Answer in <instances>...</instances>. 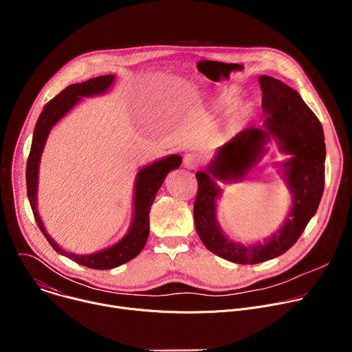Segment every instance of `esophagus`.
<instances>
[{
    "instance_id": "1",
    "label": "esophagus",
    "mask_w": 352,
    "mask_h": 352,
    "mask_svg": "<svg viewBox=\"0 0 352 352\" xmlns=\"http://www.w3.org/2000/svg\"><path fill=\"white\" fill-rule=\"evenodd\" d=\"M184 166L186 168H189V170H193V168H196L199 166V159L196 156H193V155H186L185 159H184Z\"/></svg>"
}]
</instances>
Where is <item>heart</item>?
I'll use <instances>...</instances> for the list:
<instances>
[{"label": "heart", "mask_w": 352, "mask_h": 352, "mask_svg": "<svg viewBox=\"0 0 352 352\" xmlns=\"http://www.w3.org/2000/svg\"><path fill=\"white\" fill-rule=\"evenodd\" d=\"M236 100H238V96H236L235 91L226 93V94L221 97V100H220V106H221L223 109H230V107H232V106L236 103Z\"/></svg>", "instance_id": "1"}]
</instances>
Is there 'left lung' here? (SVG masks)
Returning <instances> with one entry per match:
<instances>
[{"label":"left lung","instance_id":"left-lung-1","mask_svg":"<svg viewBox=\"0 0 352 352\" xmlns=\"http://www.w3.org/2000/svg\"><path fill=\"white\" fill-rule=\"evenodd\" d=\"M265 126H249L228 140L205 171L196 174L197 193L193 205L195 228L214 255L239 265H256L283 255L298 241L316 213L324 189L326 146L323 128L315 113L292 87L262 75ZM276 137L293 157L285 164L286 180L293 195V209L283 227L265 244L243 247L227 240L215 221L214 179L236 180L264 153V144Z\"/></svg>","mask_w":352,"mask_h":352}]
</instances>
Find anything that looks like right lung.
I'll return each instance as SVG.
<instances>
[{
  "mask_svg": "<svg viewBox=\"0 0 352 352\" xmlns=\"http://www.w3.org/2000/svg\"><path fill=\"white\" fill-rule=\"evenodd\" d=\"M114 82L113 75H103L91 78L82 83H75L68 87H65L63 91H60L54 98L44 106V110L41 111L36 126L33 132V140L30 153L28 157L26 164V188H28V197L30 202V208L34 216V220L44 234L45 239L50 242L58 254L69 258L71 261L90 267L96 270H109L114 269L117 266H121L135 256L140 254L143 249L147 236H148V213L150 208L153 205V200L156 197V193L162 184L164 182L166 175L181 166V156L173 155L166 159H162L153 164H150L144 168H142L138 173L136 185H135V214L133 221L129 232L114 246L102 250L93 255H75L67 250L61 249L54 239H52L44 230V226L38 217L37 208H36V192H37V171H38V162L43 152V147L45 144V139L48 136L50 129L53 125L60 121L82 97L100 94L106 91L111 83Z\"/></svg>",
  "mask_w": 352,
  "mask_h": 352,
  "instance_id": "1",
  "label": "right lung"
}]
</instances>
